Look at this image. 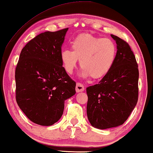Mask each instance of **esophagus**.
Instances as JSON below:
<instances>
[{
  "instance_id": "34e87169",
  "label": "esophagus",
  "mask_w": 153,
  "mask_h": 153,
  "mask_svg": "<svg viewBox=\"0 0 153 153\" xmlns=\"http://www.w3.org/2000/svg\"><path fill=\"white\" fill-rule=\"evenodd\" d=\"M83 91H84V86H83L81 83H76V93L82 92Z\"/></svg>"
}]
</instances>
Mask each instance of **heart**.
Here are the masks:
<instances>
[{"mask_svg": "<svg viewBox=\"0 0 153 153\" xmlns=\"http://www.w3.org/2000/svg\"><path fill=\"white\" fill-rule=\"evenodd\" d=\"M71 49L61 51L60 58L65 70L72 74L78 60L83 77L99 79L105 76L116 62L117 46L109 38L81 34L71 42Z\"/></svg>", "mask_w": 153, "mask_h": 153, "instance_id": "heart-1", "label": "heart"}]
</instances>
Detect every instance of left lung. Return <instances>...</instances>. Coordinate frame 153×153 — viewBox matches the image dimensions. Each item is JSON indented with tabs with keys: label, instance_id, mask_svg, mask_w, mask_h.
Returning <instances> with one entry per match:
<instances>
[{
	"label": "left lung",
	"instance_id": "1",
	"mask_svg": "<svg viewBox=\"0 0 153 153\" xmlns=\"http://www.w3.org/2000/svg\"><path fill=\"white\" fill-rule=\"evenodd\" d=\"M117 45L116 62L98 84L86 88L87 116L91 125L105 129L123 125L138 101L139 70L128 43L111 35Z\"/></svg>",
	"mask_w": 153,
	"mask_h": 153
}]
</instances>
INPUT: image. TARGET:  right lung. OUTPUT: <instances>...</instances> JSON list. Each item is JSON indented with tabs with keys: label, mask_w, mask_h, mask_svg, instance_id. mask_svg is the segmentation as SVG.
Returning <instances> with one entry per match:
<instances>
[{
	"label": "right lung",
	"mask_w": 153,
	"mask_h": 153,
	"mask_svg": "<svg viewBox=\"0 0 153 153\" xmlns=\"http://www.w3.org/2000/svg\"><path fill=\"white\" fill-rule=\"evenodd\" d=\"M68 28L40 33L20 53L15 70L16 100L29 120L50 126L63 114L65 101L76 93V83L60 58Z\"/></svg>",
	"instance_id": "1"
}]
</instances>
